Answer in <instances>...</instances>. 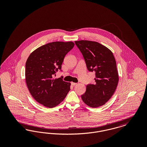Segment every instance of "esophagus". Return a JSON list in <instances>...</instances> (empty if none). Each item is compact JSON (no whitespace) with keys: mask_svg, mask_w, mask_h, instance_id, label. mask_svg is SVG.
<instances>
[{"mask_svg":"<svg viewBox=\"0 0 147 147\" xmlns=\"http://www.w3.org/2000/svg\"><path fill=\"white\" fill-rule=\"evenodd\" d=\"M71 85H73V86H75V85H77V83H76L71 82Z\"/></svg>","mask_w":147,"mask_h":147,"instance_id":"esophagus-1","label":"esophagus"}]
</instances>
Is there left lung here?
<instances>
[{"mask_svg":"<svg viewBox=\"0 0 147 147\" xmlns=\"http://www.w3.org/2000/svg\"><path fill=\"white\" fill-rule=\"evenodd\" d=\"M75 43L83 55L88 69L95 71V84L86 85L82 98L92 108L105 105L112 97L119 83L114 56L110 49L98 42L80 40Z\"/></svg>","mask_w":147,"mask_h":147,"instance_id":"left-lung-1","label":"left lung"}]
</instances>
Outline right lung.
<instances>
[{
  "label": "right lung",
  "instance_id": "1",
  "mask_svg": "<svg viewBox=\"0 0 147 147\" xmlns=\"http://www.w3.org/2000/svg\"><path fill=\"white\" fill-rule=\"evenodd\" d=\"M74 46L71 41L51 42L28 56L25 65L26 85L32 96L45 107L53 108L59 105L70 90V83L53 77L61 69L64 57Z\"/></svg>",
  "mask_w": 147,
  "mask_h": 147
}]
</instances>
